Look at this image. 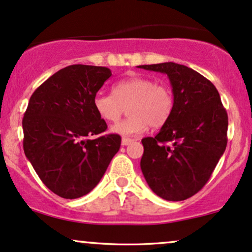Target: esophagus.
I'll use <instances>...</instances> for the list:
<instances>
[{"mask_svg":"<svg viewBox=\"0 0 252 252\" xmlns=\"http://www.w3.org/2000/svg\"><path fill=\"white\" fill-rule=\"evenodd\" d=\"M133 139H129V138H123V140H121V144L124 145V146H127V145H129L131 143H133Z\"/></svg>","mask_w":252,"mask_h":252,"instance_id":"1","label":"esophagus"}]
</instances>
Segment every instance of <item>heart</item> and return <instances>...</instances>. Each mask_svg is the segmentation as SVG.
<instances>
[{"label": "heart", "instance_id": "obj_1", "mask_svg": "<svg viewBox=\"0 0 252 252\" xmlns=\"http://www.w3.org/2000/svg\"><path fill=\"white\" fill-rule=\"evenodd\" d=\"M113 94L97 93L93 99L95 112L102 120L115 123L128 106L127 119L111 127V132L123 137H133L149 128L166 124L173 109L170 88L150 78L121 80L113 86Z\"/></svg>", "mask_w": 252, "mask_h": 252}]
</instances>
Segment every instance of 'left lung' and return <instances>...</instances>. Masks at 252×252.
<instances>
[{"instance_id": "8db88e82", "label": "left lung", "mask_w": 252, "mask_h": 252, "mask_svg": "<svg viewBox=\"0 0 252 252\" xmlns=\"http://www.w3.org/2000/svg\"><path fill=\"white\" fill-rule=\"evenodd\" d=\"M138 68L166 74L173 93L166 124L141 140V172L157 196L185 200L202 190L226 149V111L214 84L192 68L174 62Z\"/></svg>"}]
</instances>
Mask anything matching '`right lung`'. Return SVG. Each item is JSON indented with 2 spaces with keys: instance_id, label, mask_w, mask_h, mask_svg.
Listing matches in <instances>:
<instances>
[{
  "instance_id": "1",
  "label": "right lung",
  "mask_w": 252,
  "mask_h": 252,
  "mask_svg": "<svg viewBox=\"0 0 252 252\" xmlns=\"http://www.w3.org/2000/svg\"><path fill=\"white\" fill-rule=\"evenodd\" d=\"M111 75L107 67L72 64L29 100L22 120L25 155L43 184L62 198L90 193L120 149L119 134L90 139L107 129L93 99Z\"/></svg>"
}]
</instances>
